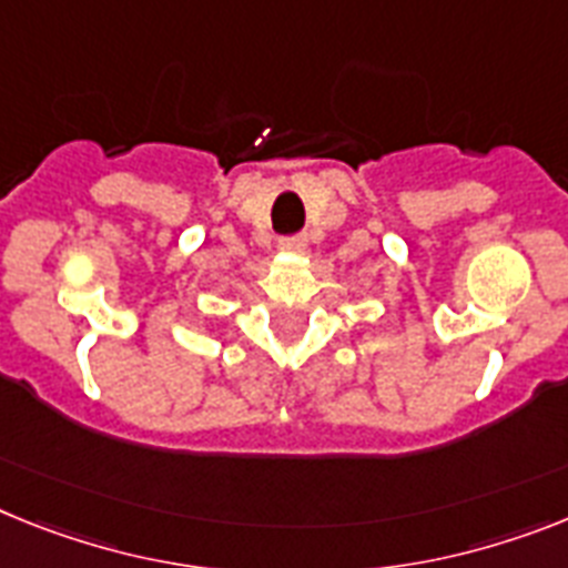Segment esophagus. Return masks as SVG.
Instances as JSON below:
<instances>
[{"label": "esophagus", "instance_id": "34e87169", "mask_svg": "<svg viewBox=\"0 0 568 568\" xmlns=\"http://www.w3.org/2000/svg\"><path fill=\"white\" fill-rule=\"evenodd\" d=\"M306 245V236H285V240H280V251H285V254H303Z\"/></svg>", "mask_w": 568, "mask_h": 568}]
</instances>
